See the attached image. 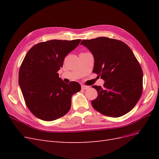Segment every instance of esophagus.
<instances>
[{"instance_id":"esophagus-1","label":"esophagus","mask_w":159,"mask_h":159,"mask_svg":"<svg viewBox=\"0 0 159 159\" xmlns=\"http://www.w3.org/2000/svg\"><path fill=\"white\" fill-rule=\"evenodd\" d=\"M89 86L84 85H81V89H82L85 90V89H89Z\"/></svg>"}]
</instances>
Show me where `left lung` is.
Listing matches in <instances>:
<instances>
[{
    "mask_svg": "<svg viewBox=\"0 0 159 159\" xmlns=\"http://www.w3.org/2000/svg\"><path fill=\"white\" fill-rule=\"evenodd\" d=\"M94 58L93 71L105 81L93 85L98 98L93 107L105 115L119 117L131 111L143 91V71L131 48L123 42L107 37L84 40Z\"/></svg>",
    "mask_w": 159,
    "mask_h": 159,
    "instance_id": "8db88e82",
    "label": "left lung"
}]
</instances>
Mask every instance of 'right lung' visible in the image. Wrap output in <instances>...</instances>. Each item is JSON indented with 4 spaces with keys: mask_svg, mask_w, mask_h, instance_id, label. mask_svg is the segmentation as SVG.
<instances>
[{
    "mask_svg": "<svg viewBox=\"0 0 159 159\" xmlns=\"http://www.w3.org/2000/svg\"><path fill=\"white\" fill-rule=\"evenodd\" d=\"M81 40H52L34 46L19 70L18 84L30 111L43 121H51L69 111L71 97L81 89L76 81L66 84L57 73L65 57Z\"/></svg>",
    "mask_w": 159,
    "mask_h": 159,
    "instance_id": "1",
    "label": "right lung"
}]
</instances>
